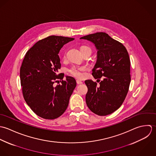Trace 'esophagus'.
Here are the masks:
<instances>
[{"mask_svg": "<svg viewBox=\"0 0 156 156\" xmlns=\"http://www.w3.org/2000/svg\"><path fill=\"white\" fill-rule=\"evenodd\" d=\"M76 83H77L78 84H83V81L77 80H76Z\"/></svg>", "mask_w": 156, "mask_h": 156, "instance_id": "obj_1", "label": "esophagus"}]
</instances>
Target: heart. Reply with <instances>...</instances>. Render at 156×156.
I'll return each mask as SVG.
<instances>
[{
	"mask_svg": "<svg viewBox=\"0 0 156 156\" xmlns=\"http://www.w3.org/2000/svg\"><path fill=\"white\" fill-rule=\"evenodd\" d=\"M81 53L85 51H89L92 52L91 49L86 46H81L80 48ZM86 70V67L84 66H73L71 67L69 70L68 72L72 75L73 76L76 78H81L83 76V72Z\"/></svg>",
	"mask_w": 156,
	"mask_h": 156,
	"instance_id": "1",
	"label": "heart"
}]
</instances>
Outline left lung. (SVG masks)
<instances>
[{
  "label": "left lung",
  "mask_w": 156,
  "mask_h": 156,
  "mask_svg": "<svg viewBox=\"0 0 156 156\" xmlns=\"http://www.w3.org/2000/svg\"><path fill=\"white\" fill-rule=\"evenodd\" d=\"M92 41L98 50L92 80L85 81L88 88L86 101L89 109L99 116L118 110L124 101L131 81L130 60L124 46L105 32H96L80 38Z\"/></svg>",
  "instance_id": "obj_1"
}]
</instances>
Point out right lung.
<instances>
[{
  "instance_id": "right-lung-1",
  "label": "right lung",
  "mask_w": 156,
  "mask_h": 156,
  "mask_svg": "<svg viewBox=\"0 0 156 156\" xmlns=\"http://www.w3.org/2000/svg\"><path fill=\"white\" fill-rule=\"evenodd\" d=\"M73 38L51 35L37 41L27 52L20 70L23 98L32 110L45 119H55L67 108L76 83L71 76L57 74L58 53ZM61 85L54 86L55 82Z\"/></svg>"
}]
</instances>
